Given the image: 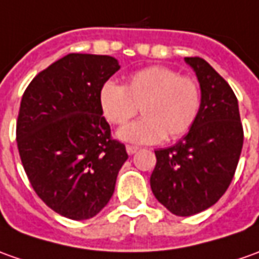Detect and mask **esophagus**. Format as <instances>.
Masks as SVG:
<instances>
[{
    "instance_id": "esophagus-1",
    "label": "esophagus",
    "mask_w": 259,
    "mask_h": 259,
    "mask_svg": "<svg viewBox=\"0 0 259 259\" xmlns=\"http://www.w3.org/2000/svg\"><path fill=\"white\" fill-rule=\"evenodd\" d=\"M137 150H139V147H137V146H132V144L126 146V152H127V154H135Z\"/></svg>"
}]
</instances>
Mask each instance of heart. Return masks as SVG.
<instances>
[{
  "label": "heart",
  "mask_w": 259,
  "mask_h": 259,
  "mask_svg": "<svg viewBox=\"0 0 259 259\" xmlns=\"http://www.w3.org/2000/svg\"><path fill=\"white\" fill-rule=\"evenodd\" d=\"M99 105L107 122L116 126L126 124L140 107L144 117L119 130L117 137L132 143H157L191 129L201 106V91L196 79L154 65L132 73L124 86L106 80L99 89Z\"/></svg>",
  "instance_id": "1"
}]
</instances>
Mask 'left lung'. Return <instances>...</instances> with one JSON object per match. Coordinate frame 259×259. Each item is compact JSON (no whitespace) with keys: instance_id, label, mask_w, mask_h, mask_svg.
Segmentation results:
<instances>
[{"instance_id":"left-lung-1","label":"left lung","mask_w":259,"mask_h":259,"mask_svg":"<svg viewBox=\"0 0 259 259\" xmlns=\"http://www.w3.org/2000/svg\"><path fill=\"white\" fill-rule=\"evenodd\" d=\"M196 72L201 106L196 122L179 143L156 150L150 176L154 197L170 212L194 215L214 205L233 180L244 130L233 89L203 58H184Z\"/></svg>"}]
</instances>
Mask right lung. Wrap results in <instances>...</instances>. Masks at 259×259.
Returning <instances> with one entry per match:
<instances>
[{"mask_svg":"<svg viewBox=\"0 0 259 259\" xmlns=\"http://www.w3.org/2000/svg\"><path fill=\"white\" fill-rule=\"evenodd\" d=\"M119 69L113 56L69 54L39 72L21 100L24 170L42 201L70 220L95 217L109 203L127 160L99 105L100 86Z\"/></svg>","mask_w":259,"mask_h":259,"instance_id":"add662e5","label":"right lung"}]
</instances>
